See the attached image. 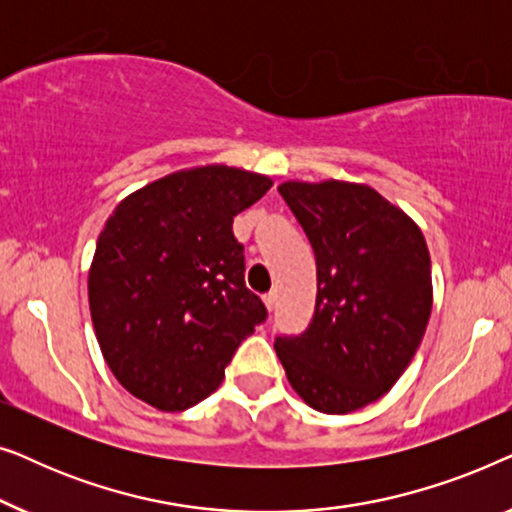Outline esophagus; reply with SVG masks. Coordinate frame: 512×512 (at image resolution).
Returning a JSON list of instances; mask_svg holds the SVG:
<instances>
[{
  "mask_svg": "<svg viewBox=\"0 0 512 512\" xmlns=\"http://www.w3.org/2000/svg\"><path fill=\"white\" fill-rule=\"evenodd\" d=\"M263 303H265V307H268V310H275V305H277V291L265 293V296H263Z\"/></svg>",
  "mask_w": 512,
  "mask_h": 512,
  "instance_id": "obj_1",
  "label": "esophagus"
}]
</instances>
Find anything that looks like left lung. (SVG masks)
<instances>
[{"label":"left lung","mask_w":512,"mask_h":512,"mask_svg":"<svg viewBox=\"0 0 512 512\" xmlns=\"http://www.w3.org/2000/svg\"><path fill=\"white\" fill-rule=\"evenodd\" d=\"M317 258V305L275 352L296 394L326 415L375 403L410 366L431 317L422 230L366 184L326 179L277 188Z\"/></svg>","instance_id":"1"}]
</instances>
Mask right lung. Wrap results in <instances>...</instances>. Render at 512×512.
I'll return each mask as SVG.
<instances>
[{
    "label": "right lung",
    "instance_id": "1",
    "mask_svg": "<svg viewBox=\"0 0 512 512\" xmlns=\"http://www.w3.org/2000/svg\"><path fill=\"white\" fill-rule=\"evenodd\" d=\"M272 179L202 165L151 181L118 202L88 272L95 335L111 373L163 412L214 394L268 310L244 286L233 216Z\"/></svg>",
    "mask_w": 512,
    "mask_h": 512
}]
</instances>
